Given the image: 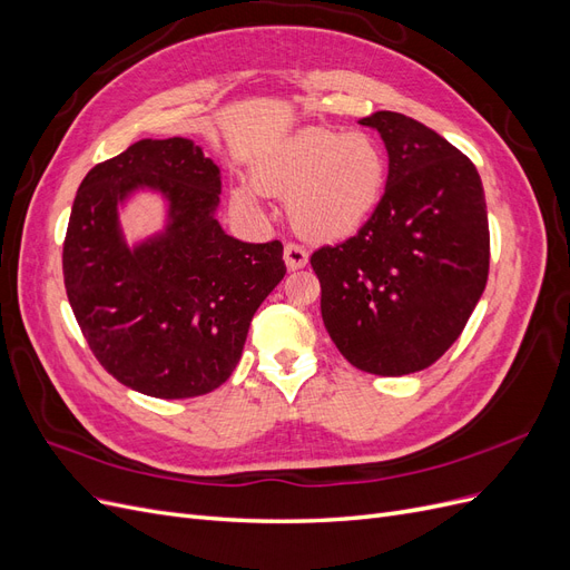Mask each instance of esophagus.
I'll return each instance as SVG.
<instances>
[{
    "mask_svg": "<svg viewBox=\"0 0 570 570\" xmlns=\"http://www.w3.org/2000/svg\"><path fill=\"white\" fill-rule=\"evenodd\" d=\"M308 262V252L297 245V243H287L285 245V264L289 271H297V268H304Z\"/></svg>",
    "mask_w": 570,
    "mask_h": 570,
    "instance_id": "obj_1",
    "label": "esophagus"
}]
</instances>
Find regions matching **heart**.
<instances>
[{
    "mask_svg": "<svg viewBox=\"0 0 570 570\" xmlns=\"http://www.w3.org/2000/svg\"><path fill=\"white\" fill-rule=\"evenodd\" d=\"M385 176V154L371 135L312 128L258 166L254 185L262 193L292 195L295 228L308 239L335 243L371 218L383 197ZM233 199L243 209L254 206L247 189H237Z\"/></svg>",
    "mask_w": 570,
    "mask_h": 570,
    "instance_id": "1",
    "label": "heart"
}]
</instances>
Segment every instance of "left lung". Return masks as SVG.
<instances>
[{
  "label": "left lung",
  "mask_w": 570,
  "mask_h": 570,
  "mask_svg": "<svg viewBox=\"0 0 570 570\" xmlns=\"http://www.w3.org/2000/svg\"><path fill=\"white\" fill-rule=\"evenodd\" d=\"M387 185L371 218L312 254L325 331L352 366L416 373L452 347L490 273L485 193L473 161L404 114L375 111Z\"/></svg>",
  "instance_id": "8db88e82"
}]
</instances>
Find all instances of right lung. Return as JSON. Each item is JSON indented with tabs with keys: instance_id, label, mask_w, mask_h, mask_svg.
<instances>
[{
	"instance_id": "obj_1",
	"label": "right lung",
	"mask_w": 570,
	"mask_h": 570,
	"mask_svg": "<svg viewBox=\"0 0 570 570\" xmlns=\"http://www.w3.org/2000/svg\"><path fill=\"white\" fill-rule=\"evenodd\" d=\"M137 186L169 199L167 233L130 250L117 204ZM220 168L185 137L140 140L78 187L63 283L92 354L118 383L157 400L216 390L235 371L252 316L283 281V243H239L214 212Z\"/></svg>"
}]
</instances>
